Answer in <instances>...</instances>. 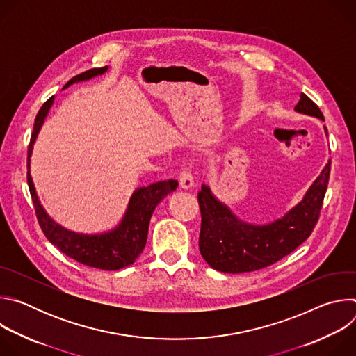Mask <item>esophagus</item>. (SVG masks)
<instances>
[{"mask_svg":"<svg viewBox=\"0 0 356 356\" xmlns=\"http://www.w3.org/2000/svg\"><path fill=\"white\" fill-rule=\"evenodd\" d=\"M179 180H180V186L181 188L184 190H188L194 186V180H193V175L188 172V170H183L179 176Z\"/></svg>","mask_w":356,"mask_h":356,"instance_id":"1","label":"esophagus"}]
</instances>
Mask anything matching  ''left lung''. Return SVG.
I'll return each instance as SVG.
<instances>
[{"mask_svg": "<svg viewBox=\"0 0 356 356\" xmlns=\"http://www.w3.org/2000/svg\"><path fill=\"white\" fill-rule=\"evenodd\" d=\"M294 111L324 121L320 108L302 92ZM324 131L328 136L325 127ZM330 170L331 161L296 206L266 224L241 220L225 202L217 198L209 184H201L198 193L201 257L218 272L245 273L266 268L289 255L310 236L318 221Z\"/></svg>", "mask_w": 356, "mask_h": 356, "instance_id": "obj_1", "label": "left lung"}]
</instances>
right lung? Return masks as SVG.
<instances>
[{"mask_svg":"<svg viewBox=\"0 0 356 356\" xmlns=\"http://www.w3.org/2000/svg\"><path fill=\"white\" fill-rule=\"evenodd\" d=\"M107 70L108 66L87 70L73 77L63 88H67L76 83L91 80L97 76L104 74ZM54 103L55 95L50 97L39 110L35 118L33 132L28 147V186L33 200L39 225L50 243H54L65 255L83 265L103 270H118L127 268L135 262L145 248L149 221L156 206L169 193L177 188L179 183L177 180H163L152 183L146 187L143 186L135 188L128 201L122 218L111 229L95 234H84L65 228L50 217L44 207L40 204V200L31 176V158L33 145L49 115L50 108L54 107Z\"/></svg>","mask_w":356,"mask_h":356,"instance_id":"1","label":"right lung"}]
</instances>
